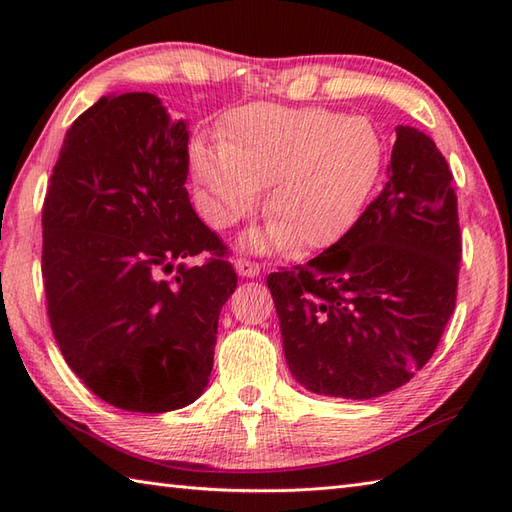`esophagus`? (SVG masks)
I'll return each instance as SVG.
<instances>
[{
    "label": "esophagus",
    "mask_w": 512,
    "mask_h": 512,
    "mask_svg": "<svg viewBox=\"0 0 512 512\" xmlns=\"http://www.w3.org/2000/svg\"><path fill=\"white\" fill-rule=\"evenodd\" d=\"M235 270L242 277H257L259 273H262V264H257V262H250V259H237L235 262Z\"/></svg>",
    "instance_id": "1"
}]
</instances>
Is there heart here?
Listing matches in <instances>:
<instances>
[{"label":"heart","instance_id":"b5f03b06","mask_svg":"<svg viewBox=\"0 0 512 512\" xmlns=\"http://www.w3.org/2000/svg\"><path fill=\"white\" fill-rule=\"evenodd\" d=\"M191 173L213 226H231L266 187L268 224L244 239L253 250L334 242L372 193L385 145L365 116L321 107L246 105L226 118L220 145L195 143Z\"/></svg>","mask_w":512,"mask_h":512}]
</instances>
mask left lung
<instances>
[{
  "mask_svg": "<svg viewBox=\"0 0 512 512\" xmlns=\"http://www.w3.org/2000/svg\"><path fill=\"white\" fill-rule=\"evenodd\" d=\"M458 195L436 143L398 125L387 182L339 242L270 273L292 376L312 394L369 400L409 383L455 308Z\"/></svg>",
  "mask_w": 512,
  "mask_h": 512,
  "instance_id": "obj_1",
  "label": "left lung"
}]
</instances>
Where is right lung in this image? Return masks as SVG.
<instances>
[{"label": "right lung", "mask_w": 512, "mask_h": 512, "mask_svg": "<svg viewBox=\"0 0 512 512\" xmlns=\"http://www.w3.org/2000/svg\"><path fill=\"white\" fill-rule=\"evenodd\" d=\"M187 123L147 92L103 96L65 134L41 273L65 363L101 400L165 413L202 396L237 275L189 202ZM206 249L202 267L181 259Z\"/></svg>", "instance_id": "1"}]
</instances>
